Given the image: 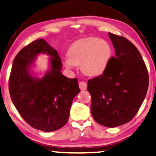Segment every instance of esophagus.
Masks as SVG:
<instances>
[{"label": "esophagus", "instance_id": "esophagus-1", "mask_svg": "<svg viewBox=\"0 0 156 156\" xmlns=\"http://www.w3.org/2000/svg\"><path fill=\"white\" fill-rule=\"evenodd\" d=\"M79 88L81 90H85L87 88V83L84 81H81L79 83Z\"/></svg>", "mask_w": 156, "mask_h": 156}]
</instances>
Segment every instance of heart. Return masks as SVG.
Masks as SVG:
<instances>
[{"instance_id":"obj_1","label":"heart","mask_w":156,"mask_h":156,"mask_svg":"<svg viewBox=\"0 0 156 156\" xmlns=\"http://www.w3.org/2000/svg\"><path fill=\"white\" fill-rule=\"evenodd\" d=\"M111 54V47L106 41L93 37L82 38L70 45L64 63L68 68L80 66L86 76H99L106 70Z\"/></svg>"}]
</instances>
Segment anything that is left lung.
<instances>
[{"mask_svg":"<svg viewBox=\"0 0 156 156\" xmlns=\"http://www.w3.org/2000/svg\"><path fill=\"white\" fill-rule=\"evenodd\" d=\"M115 55L105 71L88 81L90 111L97 123L108 128L123 125L138 113L146 98L148 73L140 52L124 37L108 33Z\"/></svg>","mask_w":156,"mask_h":156,"instance_id":"obj_1","label":"left lung"}]
</instances>
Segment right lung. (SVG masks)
<instances>
[{
    "instance_id": "1",
    "label": "right lung",
    "mask_w": 156,
    "mask_h": 156,
    "mask_svg": "<svg viewBox=\"0 0 156 156\" xmlns=\"http://www.w3.org/2000/svg\"><path fill=\"white\" fill-rule=\"evenodd\" d=\"M50 58V69L42 78L30 73L38 54ZM63 64L56 50L43 39L25 46L17 54L9 78L12 102L31 127L45 132L58 130L67 123L74 97L80 92L77 78L61 73Z\"/></svg>"
}]
</instances>
